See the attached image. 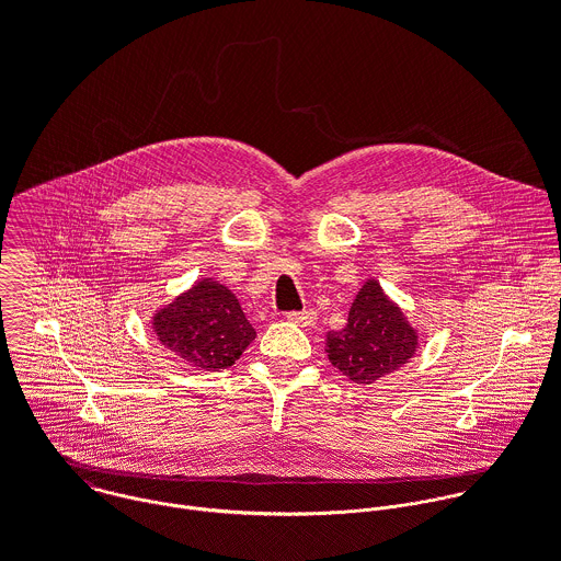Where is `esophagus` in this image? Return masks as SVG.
<instances>
[{"mask_svg": "<svg viewBox=\"0 0 561 561\" xmlns=\"http://www.w3.org/2000/svg\"><path fill=\"white\" fill-rule=\"evenodd\" d=\"M286 319L290 324H297V327H312L317 322V312L312 308L290 310V312H286Z\"/></svg>", "mask_w": 561, "mask_h": 561, "instance_id": "obj_1", "label": "esophagus"}]
</instances>
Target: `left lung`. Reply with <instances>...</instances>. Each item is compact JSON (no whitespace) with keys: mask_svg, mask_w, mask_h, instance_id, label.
I'll return each instance as SVG.
<instances>
[{"mask_svg":"<svg viewBox=\"0 0 561 561\" xmlns=\"http://www.w3.org/2000/svg\"><path fill=\"white\" fill-rule=\"evenodd\" d=\"M415 348L417 333L375 279L362 286L346 327L331 331L327 337L331 364L355 383H375L402 368L415 355Z\"/></svg>","mask_w":561,"mask_h":561,"instance_id":"left-lung-1","label":"left lung"}]
</instances>
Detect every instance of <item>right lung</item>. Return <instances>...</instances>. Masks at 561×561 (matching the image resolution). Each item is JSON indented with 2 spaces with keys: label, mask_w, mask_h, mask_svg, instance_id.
Masks as SVG:
<instances>
[{
  "label": "right lung",
  "mask_w": 561,
  "mask_h": 561,
  "mask_svg": "<svg viewBox=\"0 0 561 561\" xmlns=\"http://www.w3.org/2000/svg\"><path fill=\"white\" fill-rule=\"evenodd\" d=\"M157 340L197 370L232 366L255 340L237 297L213 279L197 282L152 317Z\"/></svg>",
  "instance_id": "add662e5"
}]
</instances>
